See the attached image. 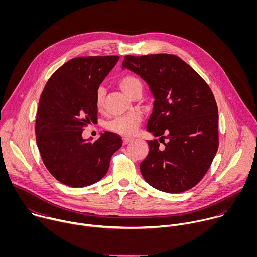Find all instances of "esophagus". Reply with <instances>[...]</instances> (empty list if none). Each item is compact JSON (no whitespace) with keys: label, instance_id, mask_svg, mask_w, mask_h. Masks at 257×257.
<instances>
[{"label":"esophagus","instance_id":"1","mask_svg":"<svg viewBox=\"0 0 257 257\" xmlns=\"http://www.w3.org/2000/svg\"><path fill=\"white\" fill-rule=\"evenodd\" d=\"M132 140H133V139L130 138V137H123V143H124L125 145L128 144V143H130Z\"/></svg>","mask_w":257,"mask_h":257}]
</instances>
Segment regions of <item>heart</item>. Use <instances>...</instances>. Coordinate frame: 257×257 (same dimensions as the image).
I'll use <instances>...</instances> for the list:
<instances>
[{"mask_svg":"<svg viewBox=\"0 0 257 257\" xmlns=\"http://www.w3.org/2000/svg\"><path fill=\"white\" fill-rule=\"evenodd\" d=\"M119 86L125 94L132 97L136 93H141L142 82L141 80L132 74L123 76L119 81ZM105 89L103 86H98L94 92V104L97 111H101L104 106ZM142 118L138 114H130L127 116L117 117L107 123V129L115 133L130 136L135 133L140 125Z\"/></svg>","mask_w":257,"mask_h":257,"instance_id":"heart-1","label":"heart"}]
</instances>
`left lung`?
Wrapping results in <instances>:
<instances>
[{"label": "left lung", "instance_id": "obj_1", "mask_svg": "<svg viewBox=\"0 0 257 257\" xmlns=\"http://www.w3.org/2000/svg\"><path fill=\"white\" fill-rule=\"evenodd\" d=\"M122 66L150 85L155 102L146 130L165 145L160 150L158 139L148 141L150 153L140 164L144 180L168 193L191 189L218 148V112L210 87L175 55L126 56Z\"/></svg>", "mask_w": 257, "mask_h": 257}]
</instances>
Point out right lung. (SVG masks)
<instances>
[{
	"label": "right lung",
	"instance_id": "obj_1",
	"mask_svg": "<svg viewBox=\"0 0 257 257\" xmlns=\"http://www.w3.org/2000/svg\"><path fill=\"white\" fill-rule=\"evenodd\" d=\"M119 56L74 58L48 80L35 121L36 143L48 171L69 187H85L106 174L122 138L104 132L95 141L82 138L83 128L97 121L95 89Z\"/></svg>",
	"mask_w": 257,
	"mask_h": 257
}]
</instances>
